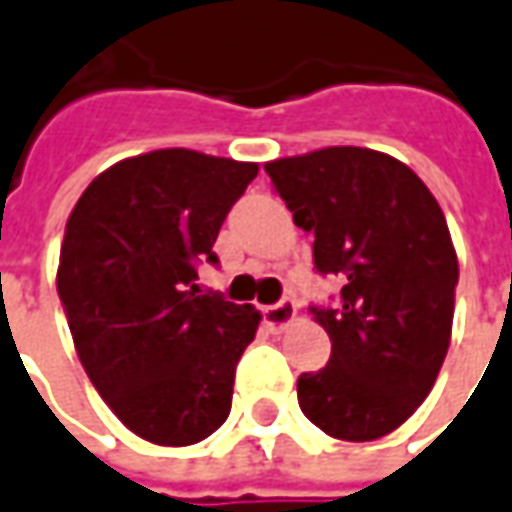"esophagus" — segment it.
<instances>
[{
  "instance_id": "esophagus-1",
  "label": "esophagus",
  "mask_w": 512,
  "mask_h": 512,
  "mask_svg": "<svg viewBox=\"0 0 512 512\" xmlns=\"http://www.w3.org/2000/svg\"><path fill=\"white\" fill-rule=\"evenodd\" d=\"M294 316H297V302L291 300V297H283L280 302L263 308V325L277 333V330H283Z\"/></svg>"
}]
</instances>
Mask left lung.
<instances>
[{
    "label": "left lung",
    "instance_id": "left-lung-1",
    "mask_svg": "<svg viewBox=\"0 0 512 512\" xmlns=\"http://www.w3.org/2000/svg\"><path fill=\"white\" fill-rule=\"evenodd\" d=\"M294 224L314 235V269L342 280L311 305L330 358L297 378L305 417L350 443L412 417L451 342L457 252L446 215L403 162L370 148H322L266 165Z\"/></svg>",
    "mask_w": 512,
    "mask_h": 512
}]
</instances>
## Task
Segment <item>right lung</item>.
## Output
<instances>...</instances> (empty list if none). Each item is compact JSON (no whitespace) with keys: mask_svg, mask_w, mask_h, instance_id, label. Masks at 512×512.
<instances>
[{"mask_svg":"<svg viewBox=\"0 0 512 512\" xmlns=\"http://www.w3.org/2000/svg\"><path fill=\"white\" fill-rule=\"evenodd\" d=\"M257 176L187 148L123 159L66 221L58 297L83 370L111 412L156 446H193L229 417L260 314L198 291V263Z\"/></svg>","mask_w":512,"mask_h":512,"instance_id":"1","label":"right lung"}]
</instances>
